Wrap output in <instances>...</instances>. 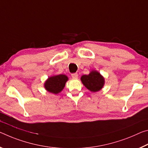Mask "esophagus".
<instances>
[{
	"instance_id": "1",
	"label": "esophagus",
	"mask_w": 148,
	"mask_h": 148,
	"mask_svg": "<svg viewBox=\"0 0 148 148\" xmlns=\"http://www.w3.org/2000/svg\"><path fill=\"white\" fill-rule=\"evenodd\" d=\"M71 77L73 79H77L78 78V74H77V73H73L71 74Z\"/></svg>"
}]
</instances>
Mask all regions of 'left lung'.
<instances>
[{
    "mask_svg": "<svg viewBox=\"0 0 148 148\" xmlns=\"http://www.w3.org/2000/svg\"><path fill=\"white\" fill-rule=\"evenodd\" d=\"M83 85L92 92L100 91L105 84V79L96 70H92L88 75H83L81 77Z\"/></svg>",
    "mask_w": 148,
    "mask_h": 148,
    "instance_id": "1",
    "label": "left lung"
}]
</instances>
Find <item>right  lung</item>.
Returning <instances> with one entry per match:
<instances>
[{
	"label": "right lung",
	"mask_w": 148,
	"mask_h": 148,
	"mask_svg": "<svg viewBox=\"0 0 148 148\" xmlns=\"http://www.w3.org/2000/svg\"><path fill=\"white\" fill-rule=\"evenodd\" d=\"M67 81L68 77L64 74L52 75L46 80L44 83V87L45 90L49 92L58 94L63 90Z\"/></svg>",
	"instance_id": "1"
}]
</instances>
